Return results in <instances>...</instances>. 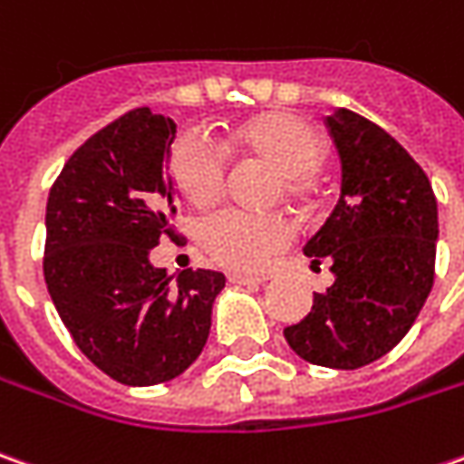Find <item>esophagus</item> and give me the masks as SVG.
<instances>
[{"label":"esophagus","instance_id":"esophagus-1","mask_svg":"<svg viewBox=\"0 0 464 464\" xmlns=\"http://www.w3.org/2000/svg\"><path fill=\"white\" fill-rule=\"evenodd\" d=\"M228 282H233V285H262V282H266L272 275L269 272H256V275H248V272H236V269H231L228 275Z\"/></svg>","mask_w":464,"mask_h":464}]
</instances>
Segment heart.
Instances as JSON below:
<instances>
[{
	"label": "heart",
	"instance_id": "1",
	"mask_svg": "<svg viewBox=\"0 0 464 464\" xmlns=\"http://www.w3.org/2000/svg\"><path fill=\"white\" fill-rule=\"evenodd\" d=\"M223 146L233 153L259 156L280 169V187L300 198L308 192V171L324 156V140L311 122L297 112L275 110L236 125ZM169 174L195 208H208L223 195L228 156L213 138L187 130L171 143ZM293 236V223L282 213H251L228 208L202 220L200 241L223 266L256 269Z\"/></svg>",
	"mask_w": 464,
	"mask_h": 464
}]
</instances>
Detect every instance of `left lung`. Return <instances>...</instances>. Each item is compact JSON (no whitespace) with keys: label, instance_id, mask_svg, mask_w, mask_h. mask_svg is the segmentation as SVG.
Returning <instances> with one entry per match:
<instances>
[{"label":"left lung","instance_id":"8db88e82","mask_svg":"<svg viewBox=\"0 0 464 464\" xmlns=\"http://www.w3.org/2000/svg\"><path fill=\"white\" fill-rule=\"evenodd\" d=\"M342 159V198L305 244L313 266L331 262L334 285L285 328L297 357L357 370L401 342L434 285L437 198L423 169L380 125L352 110L326 118Z\"/></svg>","mask_w":464,"mask_h":464}]
</instances>
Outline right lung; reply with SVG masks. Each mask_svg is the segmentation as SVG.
Listing matches in <instances>:
<instances>
[{
	"mask_svg": "<svg viewBox=\"0 0 464 464\" xmlns=\"http://www.w3.org/2000/svg\"><path fill=\"white\" fill-rule=\"evenodd\" d=\"M177 125L136 107L87 138L45 205L43 275L76 346L122 385L182 375L210 334L226 277L184 269L171 280L149 254L174 238L169 149Z\"/></svg>",
	"mask_w": 464,
	"mask_h": 464,
	"instance_id": "obj_1",
	"label": "right lung"
}]
</instances>
